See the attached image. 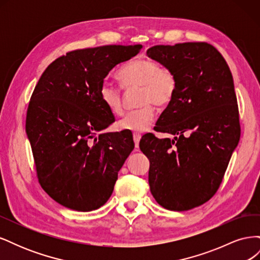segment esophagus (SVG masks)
I'll return each mask as SVG.
<instances>
[{"instance_id":"obj_1","label":"esophagus","mask_w":260,"mask_h":260,"mask_svg":"<svg viewBox=\"0 0 260 260\" xmlns=\"http://www.w3.org/2000/svg\"><path fill=\"white\" fill-rule=\"evenodd\" d=\"M133 140H135V144H136V148L139 147V143L141 140V135L140 133H133Z\"/></svg>"}]
</instances>
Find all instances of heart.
<instances>
[{
    "label": "heart",
    "instance_id": "obj_1",
    "mask_svg": "<svg viewBox=\"0 0 260 260\" xmlns=\"http://www.w3.org/2000/svg\"><path fill=\"white\" fill-rule=\"evenodd\" d=\"M123 88L127 90L140 88L139 105L141 107L129 112L118 121V128L133 132H143L152 124L155 112L152 105L165 107L174 100L177 91V77L169 68L160 67L158 62L149 58H137L127 62L117 74ZM100 98L112 114L123 113L121 90L111 83L100 86Z\"/></svg>",
    "mask_w": 260,
    "mask_h": 260
}]
</instances>
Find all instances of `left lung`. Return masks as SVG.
<instances>
[{
  "label": "left lung",
  "instance_id": "1",
  "mask_svg": "<svg viewBox=\"0 0 260 260\" xmlns=\"http://www.w3.org/2000/svg\"><path fill=\"white\" fill-rule=\"evenodd\" d=\"M147 56L177 77V91L140 148L149 159L148 184L164 208L184 211L214 196L240 136L237 95L230 68L206 42L155 45Z\"/></svg>",
  "mask_w": 260,
  "mask_h": 260
}]
</instances>
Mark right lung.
Segmentation results:
<instances>
[{
	"mask_svg": "<svg viewBox=\"0 0 260 260\" xmlns=\"http://www.w3.org/2000/svg\"><path fill=\"white\" fill-rule=\"evenodd\" d=\"M141 49V44L104 45L68 52L39 79L26 132L39 183L60 205L91 211L111 198L135 143L129 132H102L115 117L99 91L108 73Z\"/></svg>",
	"mask_w": 260,
	"mask_h": 260,
	"instance_id": "1",
	"label": "right lung"
}]
</instances>
